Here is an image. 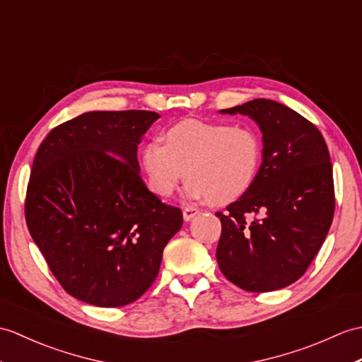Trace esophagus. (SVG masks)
<instances>
[{"label":"esophagus","instance_id":"1","mask_svg":"<svg viewBox=\"0 0 362 362\" xmlns=\"http://www.w3.org/2000/svg\"><path fill=\"white\" fill-rule=\"evenodd\" d=\"M196 214H199V209L197 208H192V206H187L183 209V219L185 221H191L192 217H194Z\"/></svg>","mask_w":362,"mask_h":362}]
</instances>
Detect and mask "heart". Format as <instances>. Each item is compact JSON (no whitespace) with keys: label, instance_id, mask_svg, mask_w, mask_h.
Here are the masks:
<instances>
[{"label":"heart","instance_id":"1","mask_svg":"<svg viewBox=\"0 0 362 362\" xmlns=\"http://www.w3.org/2000/svg\"><path fill=\"white\" fill-rule=\"evenodd\" d=\"M260 160L262 141L251 126L194 119L170 126L163 143L151 140L140 153L148 188L156 196L170 197L185 175L189 197L216 205L245 194L256 180Z\"/></svg>","mask_w":362,"mask_h":362}]
</instances>
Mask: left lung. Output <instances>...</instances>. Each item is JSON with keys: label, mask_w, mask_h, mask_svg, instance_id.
<instances>
[{"label": "left lung", "mask_w": 362, "mask_h": 362, "mask_svg": "<svg viewBox=\"0 0 362 362\" xmlns=\"http://www.w3.org/2000/svg\"><path fill=\"white\" fill-rule=\"evenodd\" d=\"M222 114H242L262 132V163L251 188L216 213V257L242 290L274 291L307 272L330 230L334 187L330 154L313 123L288 106L256 98Z\"/></svg>", "instance_id": "left-lung-1"}]
</instances>
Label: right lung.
<instances>
[{"instance_id":"add662e5","label":"right lung","mask_w":362,"mask_h":362,"mask_svg":"<svg viewBox=\"0 0 362 362\" xmlns=\"http://www.w3.org/2000/svg\"><path fill=\"white\" fill-rule=\"evenodd\" d=\"M151 111H92L47 134L33 158L26 223L50 272L71 296L97 307L137 300L180 230L179 208L140 177L137 145Z\"/></svg>"}]
</instances>
